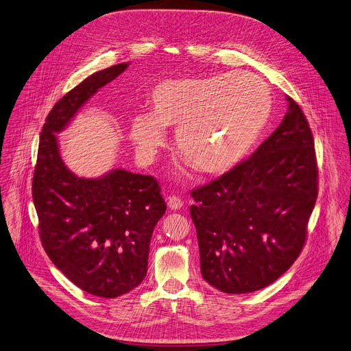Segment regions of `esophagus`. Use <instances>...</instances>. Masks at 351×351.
<instances>
[{
	"label": "esophagus",
	"mask_w": 351,
	"mask_h": 351,
	"mask_svg": "<svg viewBox=\"0 0 351 351\" xmlns=\"http://www.w3.org/2000/svg\"><path fill=\"white\" fill-rule=\"evenodd\" d=\"M167 206H169L170 210L176 211V210H180L184 206V202L180 197H177V196H170L169 202H167Z\"/></svg>",
	"instance_id": "1"
}]
</instances>
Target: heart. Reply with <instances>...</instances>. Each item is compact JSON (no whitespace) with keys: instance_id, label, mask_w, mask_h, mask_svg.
<instances>
[{"instance_id":"1","label":"heart","mask_w":351,"mask_h":351,"mask_svg":"<svg viewBox=\"0 0 351 351\" xmlns=\"http://www.w3.org/2000/svg\"><path fill=\"white\" fill-rule=\"evenodd\" d=\"M151 114L130 118L129 137L140 158L151 162L176 130L178 152L207 174L237 166L256 145L273 108L267 84L251 73L173 78L148 96Z\"/></svg>"}]
</instances>
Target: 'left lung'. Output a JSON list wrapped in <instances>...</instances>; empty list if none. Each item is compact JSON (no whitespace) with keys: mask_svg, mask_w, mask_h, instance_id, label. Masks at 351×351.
<instances>
[{"mask_svg":"<svg viewBox=\"0 0 351 351\" xmlns=\"http://www.w3.org/2000/svg\"><path fill=\"white\" fill-rule=\"evenodd\" d=\"M280 126L244 162L191 192L203 278L226 293L267 287L299 256L318 193L314 140L287 96Z\"/></svg>","mask_w":351,"mask_h":351,"instance_id":"1","label":"left lung"}]
</instances>
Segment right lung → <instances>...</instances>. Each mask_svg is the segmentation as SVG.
I'll use <instances>...</instances> for the list:
<instances>
[{"label": "right lung", "instance_id": "obj_1", "mask_svg": "<svg viewBox=\"0 0 351 351\" xmlns=\"http://www.w3.org/2000/svg\"><path fill=\"white\" fill-rule=\"evenodd\" d=\"M129 63L97 71L63 96L47 117L33 177L43 245L77 287L101 298L130 292L147 276L149 243L166 213L152 176L115 169L99 178L75 176L63 162L56 134Z\"/></svg>", "mask_w": 351, "mask_h": 351}]
</instances>
